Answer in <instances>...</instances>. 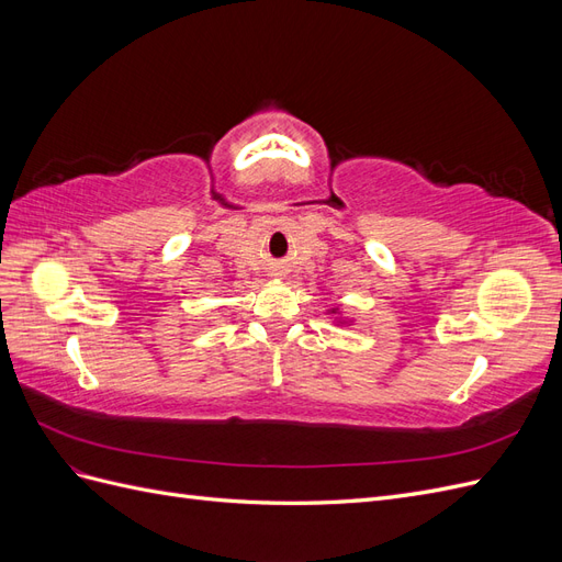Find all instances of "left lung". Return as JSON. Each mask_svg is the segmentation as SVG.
<instances>
[{
    "instance_id": "8db88e82",
    "label": "left lung",
    "mask_w": 562,
    "mask_h": 562,
    "mask_svg": "<svg viewBox=\"0 0 562 562\" xmlns=\"http://www.w3.org/2000/svg\"><path fill=\"white\" fill-rule=\"evenodd\" d=\"M326 314L333 318L335 326H353V316H347L339 307H330L326 310Z\"/></svg>"
}]
</instances>
